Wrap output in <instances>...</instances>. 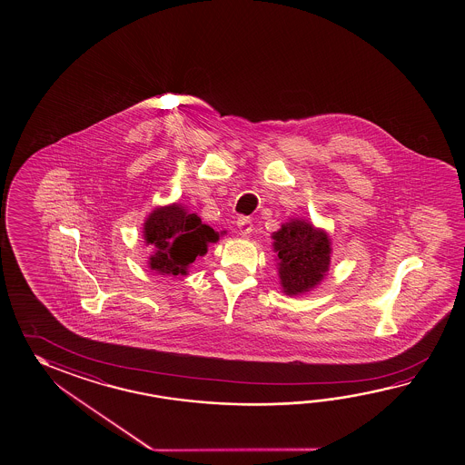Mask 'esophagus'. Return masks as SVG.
<instances>
[{"mask_svg": "<svg viewBox=\"0 0 465 465\" xmlns=\"http://www.w3.org/2000/svg\"><path fill=\"white\" fill-rule=\"evenodd\" d=\"M237 228H239L241 236H247L252 232V221L249 218H239L237 219Z\"/></svg>", "mask_w": 465, "mask_h": 465, "instance_id": "esophagus-1", "label": "esophagus"}]
</instances>
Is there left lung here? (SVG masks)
<instances>
[{
    "instance_id": "left-lung-1",
    "label": "left lung",
    "mask_w": 465,
    "mask_h": 465,
    "mask_svg": "<svg viewBox=\"0 0 465 465\" xmlns=\"http://www.w3.org/2000/svg\"><path fill=\"white\" fill-rule=\"evenodd\" d=\"M279 277L284 292L301 294L326 276L331 262L329 239L304 221H291L274 232Z\"/></svg>"
}]
</instances>
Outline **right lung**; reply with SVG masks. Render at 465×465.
<instances>
[{"label":"right lung","instance_id":"right-lung-1","mask_svg":"<svg viewBox=\"0 0 465 465\" xmlns=\"http://www.w3.org/2000/svg\"><path fill=\"white\" fill-rule=\"evenodd\" d=\"M144 239L154 254L149 257V266L161 274H186V267L204 256L209 242L219 236L214 229L203 224L196 214L173 204L151 213L144 224Z\"/></svg>","mask_w":465,"mask_h":465}]
</instances>
